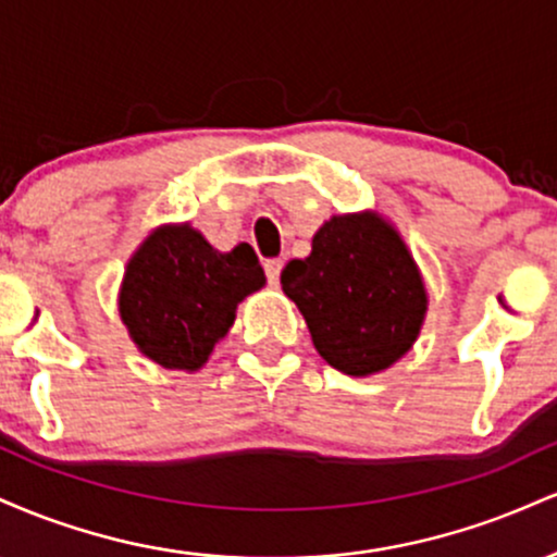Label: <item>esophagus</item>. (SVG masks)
<instances>
[{"instance_id": "1", "label": "esophagus", "mask_w": 557, "mask_h": 557, "mask_svg": "<svg viewBox=\"0 0 557 557\" xmlns=\"http://www.w3.org/2000/svg\"><path fill=\"white\" fill-rule=\"evenodd\" d=\"M264 272H267V280H270V285H277L280 283V274H283V261L270 259L264 264Z\"/></svg>"}]
</instances>
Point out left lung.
<instances>
[{"label":"left lung","instance_id":"1","mask_svg":"<svg viewBox=\"0 0 557 557\" xmlns=\"http://www.w3.org/2000/svg\"><path fill=\"white\" fill-rule=\"evenodd\" d=\"M311 341L337 372L369 376L417 343L426 287L411 251L376 212L337 214L317 230L311 253L280 274Z\"/></svg>","mask_w":557,"mask_h":557}]
</instances>
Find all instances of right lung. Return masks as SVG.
Returning <instances> with one entry per match:
<instances>
[{
	"mask_svg": "<svg viewBox=\"0 0 557 557\" xmlns=\"http://www.w3.org/2000/svg\"><path fill=\"white\" fill-rule=\"evenodd\" d=\"M267 277L248 243L222 253L190 225H162L125 267L120 317L144 356L196 372Z\"/></svg>",
	"mask_w": 557,
	"mask_h": 557,
	"instance_id": "right-lung-1",
	"label": "right lung"
}]
</instances>
